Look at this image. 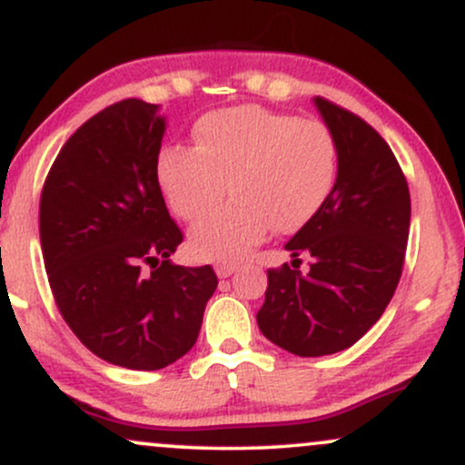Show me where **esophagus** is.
Masks as SVG:
<instances>
[{"mask_svg":"<svg viewBox=\"0 0 465 465\" xmlns=\"http://www.w3.org/2000/svg\"><path fill=\"white\" fill-rule=\"evenodd\" d=\"M238 262H232V260H221V262H216V275L218 277H229L232 273H236L238 271Z\"/></svg>","mask_w":465,"mask_h":465,"instance_id":"esophagus-1","label":"esophagus"}]
</instances>
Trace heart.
<instances>
[{"mask_svg":"<svg viewBox=\"0 0 465 465\" xmlns=\"http://www.w3.org/2000/svg\"><path fill=\"white\" fill-rule=\"evenodd\" d=\"M339 173L332 131L264 106L212 111L194 126V148L168 146L157 177L179 218L194 223L225 194L233 199L192 229L201 258H240L275 232H295L322 210Z\"/></svg>","mask_w":465,"mask_h":465,"instance_id":"b5f03b06","label":"heart"}]
</instances>
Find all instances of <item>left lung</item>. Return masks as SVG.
Returning <instances> with one entry per match:
<instances>
[{
    "mask_svg": "<svg viewBox=\"0 0 465 465\" xmlns=\"http://www.w3.org/2000/svg\"><path fill=\"white\" fill-rule=\"evenodd\" d=\"M339 146L328 201L286 242L291 264L269 269L258 325L297 356L350 348L385 312L402 275L411 225L409 185L389 143L362 117L314 98ZM300 252L313 255L299 271Z\"/></svg>",
    "mask_w": 465,
    "mask_h": 465,
    "instance_id": "left-lung-1",
    "label": "left lung"
}]
</instances>
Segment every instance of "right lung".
Wrapping results in <instances>:
<instances>
[{
    "mask_svg": "<svg viewBox=\"0 0 465 465\" xmlns=\"http://www.w3.org/2000/svg\"><path fill=\"white\" fill-rule=\"evenodd\" d=\"M163 131L157 104L106 106L65 142L41 192L58 311L84 348L126 370H162L188 354L218 286L210 264L170 262L183 233L157 179Z\"/></svg>",
    "mask_w": 465,
    "mask_h": 465,
    "instance_id": "obj_1",
    "label": "right lung"
}]
</instances>
